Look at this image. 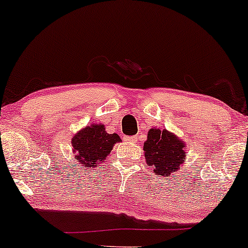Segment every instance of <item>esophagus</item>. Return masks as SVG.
Here are the masks:
<instances>
[{"mask_svg":"<svg viewBox=\"0 0 248 248\" xmlns=\"http://www.w3.org/2000/svg\"><path fill=\"white\" fill-rule=\"evenodd\" d=\"M126 140H127V141H130V142H137L138 138H137V137H127Z\"/></svg>","mask_w":248,"mask_h":248,"instance_id":"34e87169","label":"esophagus"}]
</instances>
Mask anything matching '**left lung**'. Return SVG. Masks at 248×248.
<instances>
[{"mask_svg":"<svg viewBox=\"0 0 248 248\" xmlns=\"http://www.w3.org/2000/svg\"><path fill=\"white\" fill-rule=\"evenodd\" d=\"M184 140L166 129L152 127L143 142L146 163L158 176L168 177L180 169L186 158Z\"/></svg>","mask_w":248,"mask_h":248,"instance_id":"1","label":"left lung"}]
</instances>
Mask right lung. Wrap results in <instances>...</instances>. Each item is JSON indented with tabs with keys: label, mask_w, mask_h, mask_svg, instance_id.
<instances>
[{
	"label": "right lung",
	"mask_w": 248,
	"mask_h": 248,
	"mask_svg": "<svg viewBox=\"0 0 248 248\" xmlns=\"http://www.w3.org/2000/svg\"><path fill=\"white\" fill-rule=\"evenodd\" d=\"M121 141L117 133L107 132L105 124L94 123L82 127L72 137V154L81 167L92 169L103 163L114 146Z\"/></svg>",
	"instance_id": "add662e5"
}]
</instances>
